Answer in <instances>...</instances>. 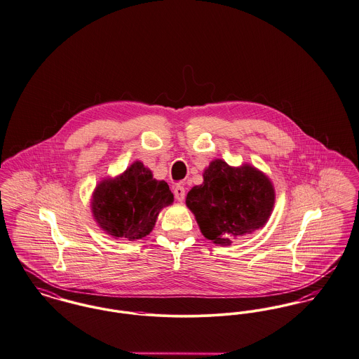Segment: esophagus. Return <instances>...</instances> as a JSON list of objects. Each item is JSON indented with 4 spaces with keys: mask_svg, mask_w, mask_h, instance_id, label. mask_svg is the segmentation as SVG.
I'll use <instances>...</instances> for the list:
<instances>
[{
    "mask_svg": "<svg viewBox=\"0 0 359 359\" xmlns=\"http://www.w3.org/2000/svg\"><path fill=\"white\" fill-rule=\"evenodd\" d=\"M173 194H175V198L177 202H183L184 201V196H186V190L183 186H176L173 189Z\"/></svg>",
    "mask_w": 359,
    "mask_h": 359,
    "instance_id": "obj_1",
    "label": "esophagus"
}]
</instances>
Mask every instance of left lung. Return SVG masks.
Returning <instances> with one entry per match:
<instances>
[{"label": "left lung", "mask_w": 359, "mask_h": 359, "mask_svg": "<svg viewBox=\"0 0 359 359\" xmlns=\"http://www.w3.org/2000/svg\"><path fill=\"white\" fill-rule=\"evenodd\" d=\"M274 203V186L264 172L251 164L231 167L221 158L211 161L203 183L186 198L202 234L222 247L263 228Z\"/></svg>", "instance_id": "left-lung-1"}]
</instances>
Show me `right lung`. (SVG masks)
Masks as SVG:
<instances>
[{
    "label": "right lung",
    "mask_w": 359,
    "mask_h": 359,
    "mask_svg": "<svg viewBox=\"0 0 359 359\" xmlns=\"http://www.w3.org/2000/svg\"><path fill=\"white\" fill-rule=\"evenodd\" d=\"M172 203L168 184L156 180L151 170L137 160L121 175L96 184L90 210L108 236L134 241L151 232L160 211Z\"/></svg>",
    "instance_id": "1"
}]
</instances>
